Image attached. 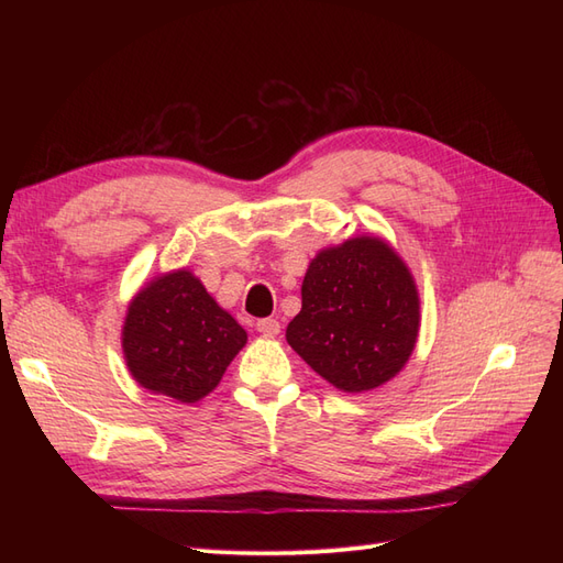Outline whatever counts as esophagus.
Masks as SVG:
<instances>
[{
  "mask_svg": "<svg viewBox=\"0 0 563 563\" xmlns=\"http://www.w3.org/2000/svg\"><path fill=\"white\" fill-rule=\"evenodd\" d=\"M255 329H258V333H263L265 338H275L282 327L277 319H261L258 323H255Z\"/></svg>",
  "mask_w": 563,
  "mask_h": 563,
  "instance_id": "esophagus-1",
  "label": "esophagus"
}]
</instances>
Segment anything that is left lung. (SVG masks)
I'll return each mask as SVG.
<instances>
[{
    "label": "left lung",
    "mask_w": 563,
    "mask_h": 563,
    "mask_svg": "<svg viewBox=\"0 0 563 563\" xmlns=\"http://www.w3.org/2000/svg\"><path fill=\"white\" fill-rule=\"evenodd\" d=\"M300 294L286 340L323 380L354 395L404 368L418 340L420 298L406 263L380 236L319 251Z\"/></svg>",
    "instance_id": "8db88e82"
}]
</instances>
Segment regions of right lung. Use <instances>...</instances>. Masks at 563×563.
Returning <instances> with one entry per match:
<instances>
[{"mask_svg":"<svg viewBox=\"0 0 563 563\" xmlns=\"http://www.w3.org/2000/svg\"><path fill=\"white\" fill-rule=\"evenodd\" d=\"M246 345V331L190 269L147 282L129 302L122 350L133 380L180 404L203 399Z\"/></svg>","mask_w":563,"mask_h":563,"instance_id":"obj_1","label":"right lung"}]
</instances>
